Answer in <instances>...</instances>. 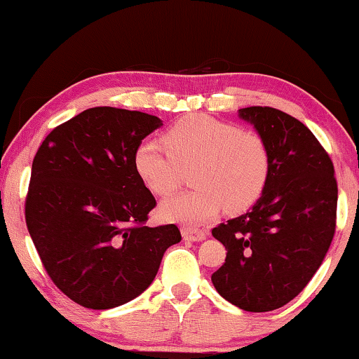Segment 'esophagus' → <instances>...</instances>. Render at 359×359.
Segmentation results:
<instances>
[{"label": "esophagus", "mask_w": 359, "mask_h": 359, "mask_svg": "<svg viewBox=\"0 0 359 359\" xmlns=\"http://www.w3.org/2000/svg\"><path fill=\"white\" fill-rule=\"evenodd\" d=\"M181 233H183L184 240H189V242H203V240L208 237V232L199 229H181Z\"/></svg>", "instance_id": "34e87169"}]
</instances>
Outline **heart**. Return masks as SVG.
I'll return each instance as SVG.
<instances>
[{
  "label": "heart",
  "instance_id": "1",
  "mask_svg": "<svg viewBox=\"0 0 359 359\" xmlns=\"http://www.w3.org/2000/svg\"><path fill=\"white\" fill-rule=\"evenodd\" d=\"M166 155L151 142H142L132 155L135 175L150 193L168 196L189 171L186 193L163 201L166 222L201 227L220 212L243 210L257 203L269 178V151L257 132L242 130L204 114L176 121L161 135Z\"/></svg>",
  "mask_w": 359,
  "mask_h": 359
}]
</instances>
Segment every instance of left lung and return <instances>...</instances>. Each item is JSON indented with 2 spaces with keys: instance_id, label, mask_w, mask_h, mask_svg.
Listing matches in <instances>:
<instances>
[{
  "instance_id": "left-lung-1",
  "label": "left lung",
  "mask_w": 359,
  "mask_h": 359,
  "mask_svg": "<svg viewBox=\"0 0 359 359\" xmlns=\"http://www.w3.org/2000/svg\"><path fill=\"white\" fill-rule=\"evenodd\" d=\"M269 151V178L247 212L212 229L227 250L212 284L225 301L269 312L292 301L325 258L338 188L330 156L296 117L274 107L238 109Z\"/></svg>"
}]
</instances>
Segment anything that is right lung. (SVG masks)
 <instances>
[{
    "label": "right lung",
    "instance_id": "add662e5",
    "mask_svg": "<svg viewBox=\"0 0 359 359\" xmlns=\"http://www.w3.org/2000/svg\"><path fill=\"white\" fill-rule=\"evenodd\" d=\"M161 126L140 111L91 107L55 127L34 156L27 230L55 286L83 307L140 296L181 242L175 224L145 225L156 201L132 165L135 147Z\"/></svg>",
    "mask_w": 359,
    "mask_h": 359
}]
</instances>
